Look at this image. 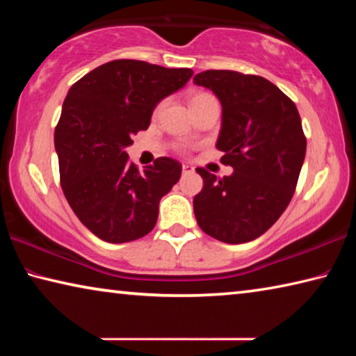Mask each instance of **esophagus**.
<instances>
[{"mask_svg": "<svg viewBox=\"0 0 356 356\" xmlns=\"http://www.w3.org/2000/svg\"><path fill=\"white\" fill-rule=\"evenodd\" d=\"M191 172H195V168L190 165H182V174H191Z\"/></svg>", "mask_w": 356, "mask_h": 356, "instance_id": "esophagus-1", "label": "esophagus"}]
</instances>
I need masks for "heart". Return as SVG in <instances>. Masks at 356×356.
<instances>
[{
    "label": "heart",
    "instance_id": "b5f03b06",
    "mask_svg": "<svg viewBox=\"0 0 356 356\" xmlns=\"http://www.w3.org/2000/svg\"><path fill=\"white\" fill-rule=\"evenodd\" d=\"M206 97H212V95L204 94V92H197V94H195V95H191L190 104H193V102H197V100H202V99H206ZM161 106H163V104H160L159 106H156V113H159V111L161 110Z\"/></svg>",
    "mask_w": 356,
    "mask_h": 356
}]
</instances>
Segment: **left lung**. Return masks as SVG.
<instances>
[{"label": "left lung", "mask_w": 356, "mask_h": 356, "mask_svg": "<svg viewBox=\"0 0 356 356\" xmlns=\"http://www.w3.org/2000/svg\"><path fill=\"white\" fill-rule=\"evenodd\" d=\"M193 81L221 102L216 149L234 168L222 179L197 168L204 186L193 200L196 221L220 242H251L275 225L293 196L306 154L298 110L257 75L206 70Z\"/></svg>", "instance_id": "left-lung-1"}]
</instances>
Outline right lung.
I'll list each match as a JSON object with an SVG mask.
<instances>
[{"mask_svg":"<svg viewBox=\"0 0 356 356\" xmlns=\"http://www.w3.org/2000/svg\"><path fill=\"white\" fill-rule=\"evenodd\" d=\"M191 75V69L116 59L69 89L55 130L61 186L78 220L105 242H134L152 231L160 200L179 182L177 160L160 156L140 171L125 147L149 127L156 104Z\"/></svg>","mask_w":356,"mask_h":356,"instance_id":"add662e5","label":"right lung"}]
</instances>
